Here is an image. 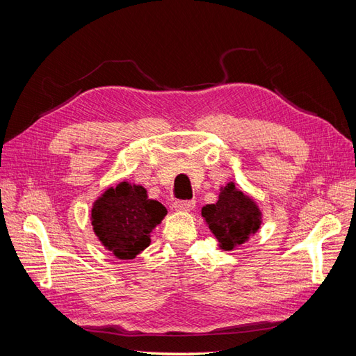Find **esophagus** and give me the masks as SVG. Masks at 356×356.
<instances>
[{
    "label": "esophagus",
    "mask_w": 356,
    "mask_h": 356,
    "mask_svg": "<svg viewBox=\"0 0 356 356\" xmlns=\"http://www.w3.org/2000/svg\"><path fill=\"white\" fill-rule=\"evenodd\" d=\"M196 207V200H175L174 208L177 211H191Z\"/></svg>",
    "instance_id": "esophagus-1"
}]
</instances>
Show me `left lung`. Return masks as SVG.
Here are the masks:
<instances>
[{
	"instance_id": "left-lung-1",
	"label": "left lung",
	"mask_w": 356,
	"mask_h": 356,
	"mask_svg": "<svg viewBox=\"0 0 356 356\" xmlns=\"http://www.w3.org/2000/svg\"><path fill=\"white\" fill-rule=\"evenodd\" d=\"M202 215L224 251L243 243L261 224V213L255 202L236 188L234 182H229L221 190L217 203L203 207Z\"/></svg>"
}]
</instances>
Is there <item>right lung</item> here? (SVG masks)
<instances>
[{"label": "right lung", "instance_id": "1", "mask_svg": "<svg viewBox=\"0 0 356 356\" xmlns=\"http://www.w3.org/2000/svg\"><path fill=\"white\" fill-rule=\"evenodd\" d=\"M166 213L163 204L147 197L144 187L124 181L95 202L92 225L108 251L131 260L149 245V233Z\"/></svg>", "mask_w": 356, "mask_h": 356}]
</instances>
